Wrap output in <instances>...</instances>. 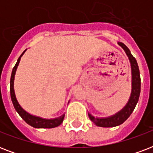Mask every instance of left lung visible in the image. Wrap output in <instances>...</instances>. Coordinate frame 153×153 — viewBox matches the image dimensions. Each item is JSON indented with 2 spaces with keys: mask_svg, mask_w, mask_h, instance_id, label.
<instances>
[{
  "mask_svg": "<svg viewBox=\"0 0 153 153\" xmlns=\"http://www.w3.org/2000/svg\"><path fill=\"white\" fill-rule=\"evenodd\" d=\"M118 44L125 50L126 55L128 57V59L130 61L131 69H132V93H131L130 98L126 106L124 107L121 111H119L118 113H117L113 116L99 118V117H94L90 113H88L91 121H93L97 126H100V127H105V128L114 127V126H120L124 123L134 110L137 103L138 102L139 97H140V76L137 60L132 55L129 49L126 47V45L121 42H119Z\"/></svg>",
  "mask_w": 153,
  "mask_h": 153,
  "instance_id": "obj_1",
  "label": "left lung"
}]
</instances>
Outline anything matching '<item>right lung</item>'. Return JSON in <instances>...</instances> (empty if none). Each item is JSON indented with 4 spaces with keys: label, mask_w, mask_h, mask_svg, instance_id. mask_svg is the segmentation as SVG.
<instances>
[{
    "label": "right lung",
    "mask_w": 153,
    "mask_h": 153,
    "mask_svg": "<svg viewBox=\"0 0 153 153\" xmlns=\"http://www.w3.org/2000/svg\"><path fill=\"white\" fill-rule=\"evenodd\" d=\"M26 51V50H25ZM25 51L21 54L19 59H18L17 62L16 63L15 67H13V71H12V75H11V79H10V94H11V99L13 102V104L14 105V108L16 110L19 115H20L24 121L27 124H28L29 126L34 127V128H55L57 126H60L62 124L63 118H64V114L62 116L58 117V118L55 119H44L39 117L33 116L31 115L30 114L27 113L25 111V109H23L22 107L20 106V104L18 103L16 98L15 92H14V88H13V84H14V77H15L16 71L17 69L18 65L20 61V58L22 57V55H24V53Z\"/></svg>",
    "instance_id": "1"
}]
</instances>
